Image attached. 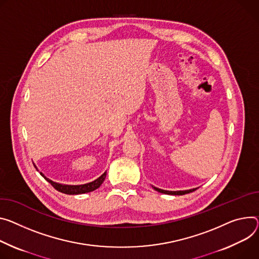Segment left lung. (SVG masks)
I'll return each mask as SVG.
<instances>
[{
    "label": "left lung",
    "instance_id": "obj_1",
    "mask_svg": "<svg viewBox=\"0 0 259 259\" xmlns=\"http://www.w3.org/2000/svg\"><path fill=\"white\" fill-rule=\"evenodd\" d=\"M154 189L160 193H164V194H169V195H184V194H187V193H190V192H193L195 191L197 188H193V189H189V190H184V191H167V190H162V189H159V188L157 187H154L152 186Z\"/></svg>",
    "mask_w": 259,
    "mask_h": 259
}]
</instances>
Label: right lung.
I'll use <instances>...</instances> for the list:
<instances>
[{
  "label": "right lung",
  "mask_w": 259,
  "mask_h": 259,
  "mask_svg": "<svg viewBox=\"0 0 259 259\" xmlns=\"http://www.w3.org/2000/svg\"><path fill=\"white\" fill-rule=\"evenodd\" d=\"M34 166L36 167V169L38 170L37 166L34 164ZM40 175L48 181L56 190L65 193V194H69V195H76V194H83V193H88V192H92L94 190L98 189V188L101 186V184L104 182L105 178H106V171L101 175L98 179H96L95 181L83 184V185H65V184H60V183H56L52 180H50L49 178H46L42 172H40Z\"/></svg>",
  "instance_id": "1"
}]
</instances>
